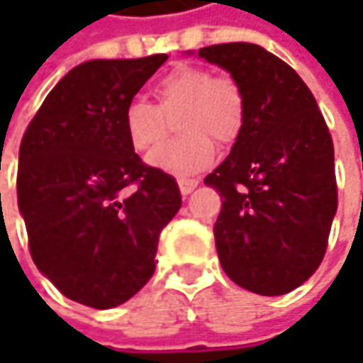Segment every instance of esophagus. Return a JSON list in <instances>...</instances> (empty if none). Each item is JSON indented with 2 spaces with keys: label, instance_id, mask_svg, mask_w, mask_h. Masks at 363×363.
Segmentation results:
<instances>
[{
  "label": "esophagus",
  "instance_id": "obj_1",
  "mask_svg": "<svg viewBox=\"0 0 363 363\" xmlns=\"http://www.w3.org/2000/svg\"><path fill=\"white\" fill-rule=\"evenodd\" d=\"M177 184H179V191H182V196H188V194H191V191L196 189V186H198V182H196V179H179Z\"/></svg>",
  "mask_w": 363,
  "mask_h": 363
}]
</instances>
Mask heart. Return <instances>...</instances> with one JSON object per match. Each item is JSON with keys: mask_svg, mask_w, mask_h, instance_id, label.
Masks as SVG:
<instances>
[{"mask_svg": "<svg viewBox=\"0 0 363 363\" xmlns=\"http://www.w3.org/2000/svg\"><path fill=\"white\" fill-rule=\"evenodd\" d=\"M155 106L131 101L123 131L133 151L149 155L164 140L167 120L176 121L179 142L162 147L149 165L175 177H191L216 160V143L232 145L246 125V96L238 80L212 77L202 66L179 64L153 86Z\"/></svg>", "mask_w": 363, "mask_h": 363, "instance_id": "heart-1", "label": "heart"}]
</instances>
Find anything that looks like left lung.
Returning <instances> with one entry per match:
<instances>
[{
  "instance_id": "obj_1",
  "label": "left lung",
  "mask_w": 363,
  "mask_h": 363,
  "mask_svg": "<svg viewBox=\"0 0 363 363\" xmlns=\"http://www.w3.org/2000/svg\"><path fill=\"white\" fill-rule=\"evenodd\" d=\"M230 72L246 96V125L203 184L222 196L214 224L220 264L232 281L274 297L321 264L337 210L333 141L301 77L262 46L198 50Z\"/></svg>"
}]
</instances>
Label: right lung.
I'll return each mask as SVG.
<instances>
[{
  "instance_id": "right-lung-1",
  "label": "right lung",
  "mask_w": 363,
  "mask_h": 363,
  "mask_svg": "<svg viewBox=\"0 0 363 363\" xmlns=\"http://www.w3.org/2000/svg\"><path fill=\"white\" fill-rule=\"evenodd\" d=\"M167 54L78 64L23 133L18 206L38 271L94 309L129 301L151 279L161 230L182 206L172 175L149 167L123 113Z\"/></svg>"
}]
</instances>
